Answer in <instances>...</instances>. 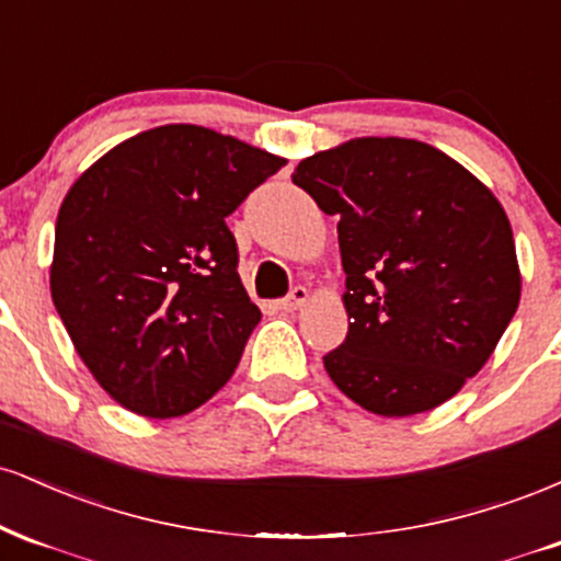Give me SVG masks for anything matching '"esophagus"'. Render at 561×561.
Masks as SVG:
<instances>
[{"label": "esophagus", "mask_w": 561, "mask_h": 561, "mask_svg": "<svg viewBox=\"0 0 561 561\" xmlns=\"http://www.w3.org/2000/svg\"><path fill=\"white\" fill-rule=\"evenodd\" d=\"M306 300H308V289L298 285V287L289 289L287 298H282L279 302H276V308H279V311H298L300 306H306Z\"/></svg>", "instance_id": "obj_1"}]
</instances>
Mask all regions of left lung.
Here are the masks:
<instances>
[{
	"label": "left lung",
	"instance_id": "1",
	"mask_svg": "<svg viewBox=\"0 0 561 561\" xmlns=\"http://www.w3.org/2000/svg\"><path fill=\"white\" fill-rule=\"evenodd\" d=\"M293 184L337 218L347 334L332 382L379 416L430 411L491 358L519 306L512 227L465 165L366 137L300 160Z\"/></svg>",
	"mask_w": 561,
	"mask_h": 561
}]
</instances>
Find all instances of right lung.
<instances>
[{
    "label": "right lung",
    "instance_id": "add662e5",
    "mask_svg": "<svg viewBox=\"0 0 561 561\" xmlns=\"http://www.w3.org/2000/svg\"><path fill=\"white\" fill-rule=\"evenodd\" d=\"M285 163L171 124L113 147L70 186L53 300L83 364L128 411L190 414L234 375L261 311L227 216Z\"/></svg>",
    "mask_w": 561,
    "mask_h": 561
}]
</instances>
